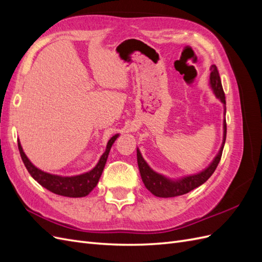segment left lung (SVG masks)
Instances as JSON below:
<instances>
[{
	"mask_svg": "<svg viewBox=\"0 0 262 262\" xmlns=\"http://www.w3.org/2000/svg\"><path fill=\"white\" fill-rule=\"evenodd\" d=\"M210 83H211V86H212L214 93H215V95H216V97L219 99H221V101L223 102L224 105H226L225 93L223 91V86H222L221 77H220V73H219V70H217L216 66L211 67ZM225 112H226V107H225ZM225 140H226V119L224 120L223 144H222L220 153L217 154V156L215 158H214L213 163L209 166L207 169H204L200 173H198V175L185 177L178 181H171L167 178H165L164 176L160 175V173H157L154 170L150 169L149 166L143 160V157H142L140 150L137 149L139 169H140L142 180H143L146 189L149 190V191L156 196L171 198V196L186 194V193L191 191V190L201 186L212 176V173L215 171L217 165L221 161Z\"/></svg>",
	"mask_w": 262,
	"mask_h": 262,
	"instance_id": "left-lung-1",
	"label": "left lung"
}]
</instances>
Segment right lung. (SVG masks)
<instances>
[{"label": "right lung", "instance_id": "1", "mask_svg": "<svg viewBox=\"0 0 262 262\" xmlns=\"http://www.w3.org/2000/svg\"><path fill=\"white\" fill-rule=\"evenodd\" d=\"M118 138V134L109 140L106 152L102 154L98 164L95 167L83 175H78L74 177H61L57 175H51V173L45 172L30 163V161L23 152V148L18 141V149L20 153V157L25 164V167L27 168L28 172L31 175L39 185H41L43 188L48 189L49 191L63 195V196H70V198H81L89 194L92 190L97 186L98 180L101 176V172L105 168V165L108 158V154L110 152V148L114 144V142Z\"/></svg>", "mask_w": 262, "mask_h": 262}]
</instances>
